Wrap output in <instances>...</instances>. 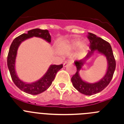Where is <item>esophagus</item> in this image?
Here are the masks:
<instances>
[{
  "label": "esophagus",
  "instance_id": "esophagus-1",
  "mask_svg": "<svg viewBox=\"0 0 124 124\" xmlns=\"http://www.w3.org/2000/svg\"><path fill=\"white\" fill-rule=\"evenodd\" d=\"M72 62H73V61H72V60H66V61H64V64H63V66H64V67H66V66L68 64L72 63Z\"/></svg>",
  "mask_w": 124,
  "mask_h": 124
}]
</instances>
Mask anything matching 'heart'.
I'll use <instances>...</instances> for the list:
<instances>
[{
	"label": "heart",
	"mask_w": 124,
	"mask_h": 124,
	"mask_svg": "<svg viewBox=\"0 0 124 124\" xmlns=\"http://www.w3.org/2000/svg\"><path fill=\"white\" fill-rule=\"evenodd\" d=\"M81 45V41L79 40H74L70 41L64 43V44L61 45V48L64 50H74L77 48L79 46ZM87 49V45L86 43H83L80 46V54H83L85 53Z\"/></svg>",
	"instance_id": "heart-1"
}]
</instances>
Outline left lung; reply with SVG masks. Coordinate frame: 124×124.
Here are the masks:
<instances>
[{"label":"left lung","instance_id":"1","mask_svg":"<svg viewBox=\"0 0 124 124\" xmlns=\"http://www.w3.org/2000/svg\"><path fill=\"white\" fill-rule=\"evenodd\" d=\"M87 38L90 41L89 48L91 51H89L88 54L86 56L85 59L80 61H74V64L76 66L77 71L71 78V82L73 86L79 93L87 96H91L100 93L108 86V84L110 83L112 78L113 77L116 63L111 46L109 42L103 40L102 38L100 37H97L96 35L91 33H88ZM96 51L102 53L106 57L108 63L107 72L103 78L99 82L95 83H86L83 81L80 78L78 72L85 60Z\"/></svg>","mask_w":124,"mask_h":124}]
</instances>
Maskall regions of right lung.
Wrapping results in <instances>:
<instances>
[{"label": "right lung", "instance_id": "obj_1", "mask_svg": "<svg viewBox=\"0 0 124 124\" xmlns=\"http://www.w3.org/2000/svg\"><path fill=\"white\" fill-rule=\"evenodd\" d=\"M33 37H40L47 41L51 42V36L48 30L35 28L28 31L27 33H23L21 35L15 38L12 41L7 56V66L9 70L12 79L14 84L23 92L32 95H37L44 92L52 84L57 72L63 68V64L60 65H51L46 74L40 79L32 83H26L23 82L17 77L15 70V58L17 56L18 48L22 42L26 39Z\"/></svg>", "mask_w": 124, "mask_h": 124}]
</instances>
